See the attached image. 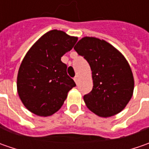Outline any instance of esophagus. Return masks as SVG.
<instances>
[{
  "label": "esophagus",
  "mask_w": 149,
  "mask_h": 149,
  "mask_svg": "<svg viewBox=\"0 0 149 149\" xmlns=\"http://www.w3.org/2000/svg\"><path fill=\"white\" fill-rule=\"evenodd\" d=\"M74 82L77 84V81H78V76L76 75V76H74Z\"/></svg>",
  "instance_id": "34e87169"
}]
</instances>
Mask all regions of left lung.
Segmentation results:
<instances>
[{
    "label": "left lung",
    "mask_w": 149,
    "mask_h": 149,
    "mask_svg": "<svg viewBox=\"0 0 149 149\" xmlns=\"http://www.w3.org/2000/svg\"><path fill=\"white\" fill-rule=\"evenodd\" d=\"M74 49L89 64L93 89L84 96L86 106L100 117L121 112L132 98L134 81L129 63L105 40L84 37Z\"/></svg>",
    "instance_id": "1"
}]
</instances>
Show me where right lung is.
Here are the masks:
<instances>
[{
  "mask_svg": "<svg viewBox=\"0 0 149 149\" xmlns=\"http://www.w3.org/2000/svg\"><path fill=\"white\" fill-rule=\"evenodd\" d=\"M78 38L53 30L40 38L22 60L17 91L26 108L39 116H49L63 105L76 84L67 74L61 57L71 50Z\"/></svg>",
  "mask_w": 149,
  "mask_h": 149,
  "instance_id": "add662e5",
  "label": "right lung"
}]
</instances>
